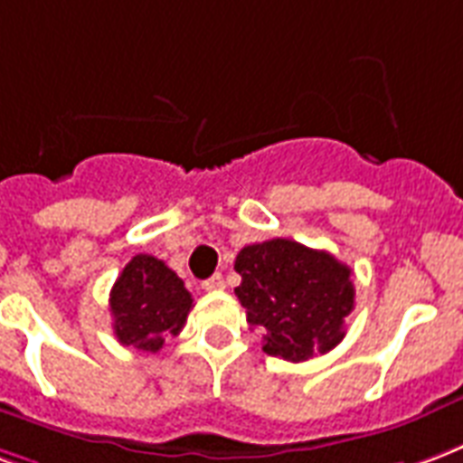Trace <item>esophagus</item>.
I'll use <instances>...</instances> for the list:
<instances>
[{"label":"esophagus","mask_w":463,"mask_h":463,"mask_svg":"<svg viewBox=\"0 0 463 463\" xmlns=\"http://www.w3.org/2000/svg\"><path fill=\"white\" fill-rule=\"evenodd\" d=\"M201 287H203L205 292H221L222 287H225V279H222V275H213V277H208Z\"/></svg>","instance_id":"34e87169"}]
</instances>
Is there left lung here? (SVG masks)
Masks as SVG:
<instances>
[{
    "label": "left lung",
    "mask_w": 463,
    "mask_h": 463,
    "mask_svg": "<svg viewBox=\"0 0 463 463\" xmlns=\"http://www.w3.org/2000/svg\"><path fill=\"white\" fill-rule=\"evenodd\" d=\"M235 272V294L250 326L262 328L267 355L299 363L341 344L355 289L351 267L326 250L275 238L242 248Z\"/></svg>",
    "instance_id": "1"
}]
</instances>
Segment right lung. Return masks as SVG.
Returning <instances> with one entry per match:
<instances>
[{
	"label": "right lung",
	"instance_id": "1",
	"mask_svg": "<svg viewBox=\"0 0 463 463\" xmlns=\"http://www.w3.org/2000/svg\"><path fill=\"white\" fill-rule=\"evenodd\" d=\"M194 307L191 294L174 269L152 255H135L109 292L115 336L122 345L156 354L176 336Z\"/></svg>",
	"mask_w": 463,
	"mask_h": 463
}]
</instances>
